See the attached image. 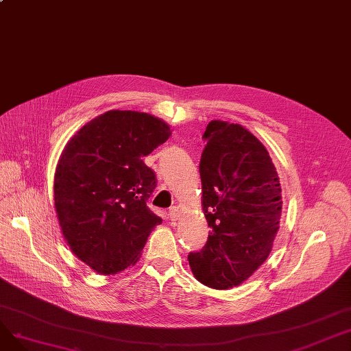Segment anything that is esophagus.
I'll return each mask as SVG.
<instances>
[{"label":"esophagus","instance_id":"34e87169","mask_svg":"<svg viewBox=\"0 0 351 351\" xmlns=\"http://www.w3.org/2000/svg\"><path fill=\"white\" fill-rule=\"evenodd\" d=\"M169 217H171V220H178L179 217H180V210H179V208H176V206H173V208H171L169 209Z\"/></svg>","mask_w":351,"mask_h":351}]
</instances>
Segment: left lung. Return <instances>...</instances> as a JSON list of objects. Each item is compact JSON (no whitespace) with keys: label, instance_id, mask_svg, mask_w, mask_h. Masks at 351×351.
I'll return each mask as SVG.
<instances>
[{"label":"left lung","instance_id":"left-lung-1","mask_svg":"<svg viewBox=\"0 0 351 351\" xmlns=\"http://www.w3.org/2000/svg\"><path fill=\"white\" fill-rule=\"evenodd\" d=\"M202 138V209L212 230L188 261L200 283L226 290L247 280L270 254L282 186L265 145L245 126L215 119Z\"/></svg>","mask_w":351,"mask_h":351}]
</instances>
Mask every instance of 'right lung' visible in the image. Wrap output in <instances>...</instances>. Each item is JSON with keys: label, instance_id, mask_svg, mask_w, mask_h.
<instances>
[{"label": "right lung", "instance_id": "obj_1", "mask_svg": "<svg viewBox=\"0 0 351 351\" xmlns=\"http://www.w3.org/2000/svg\"><path fill=\"white\" fill-rule=\"evenodd\" d=\"M146 112L112 109L65 145L53 176V205L66 245L97 273L134 266L162 219L146 206L156 178L142 158L171 136Z\"/></svg>", "mask_w": 351, "mask_h": 351}]
</instances>
